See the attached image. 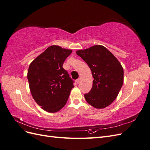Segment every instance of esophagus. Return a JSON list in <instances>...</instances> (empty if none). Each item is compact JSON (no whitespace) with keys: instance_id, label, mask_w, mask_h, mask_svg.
<instances>
[{"instance_id":"1","label":"esophagus","mask_w":150,"mask_h":150,"mask_svg":"<svg viewBox=\"0 0 150 150\" xmlns=\"http://www.w3.org/2000/svg\"><path fill=\"white\" fill-rule=\"evenodd\" d=\"M79 83H80V79L79 78V79H77V80H76V83L78 84H79Z\"/></svg>"}]
</instances>
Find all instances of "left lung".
<instances>
[{
    "mask_svg": "<svg viewBox=\"0 0 150 150\" xmlns=\"http://www.w3.org/2000/svg\"><path fill=\"white\" fill-rule=\"evenodd\" d=\"M76 54L91 70L93 87L84 98L90 105L103 109L115 100L123 84L124 71L113 54L101 45L79 50Z\"/></svg>",
    "mask_w": 150,
    "mask_h": 150,
    "instance_id": "left-lung-1",
    "label": "left lung"
}]
</instances>
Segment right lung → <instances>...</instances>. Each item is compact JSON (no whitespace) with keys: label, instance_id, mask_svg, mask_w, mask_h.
<instances>
[{"label":"right lung","instance_id":"1","mask_svg":"<svg viewBox=\"0 0 150 150\" xmlns=\"http://www.w3.org/2000/svg\"><path fill=\"white\" fill-rule=\"evenodd\" d=\"M70 49L51 46L30 63L28 79L32 96L38 105L49 112L65 106L74 81L62 67Z\"/></svg>","mask_w":150,"mask_h":150}]
</instances>
